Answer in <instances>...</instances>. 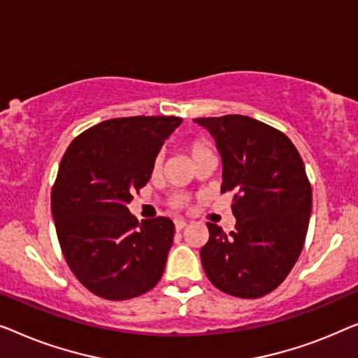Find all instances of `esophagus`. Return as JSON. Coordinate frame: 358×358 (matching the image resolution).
Instances as JSON below:
<instances>
[{"mask_svg":"<svg viewBox=\"0 0 358 358\" xmlns=\"http://www.w3.org/2000/svg\"><path fill=\"white\" fill-rule=\"evenodd\" d=\"M185 227H186V220H183V219L175 220V230L180 231L181 229H185Z\"/></svg>","mask_w":358,"mask_h":358,"instance_id":"obj_1","label":"esophagus"}]
</instances>
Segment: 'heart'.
<instances>
[{"mask_svg":"<svg viewBox=\"0 0 358 358\" xmlns=\"http://www.w3.org/2000/svg\"><path fill=\"white\" fill-rule=\"evenodd\" d=\"M188 150H189L191 159H193L194 162H198L199 159L206 157V155L213 154V150H210L209 144L203 139L189 141ZM162 167H164V154L159 152V154H155V157L152 160V165H150V172H152V175H159L160 172H162ZM186 203H188V196L183 194V193H177V194H173L172 198H170V204H172V208H175V209L183 208Z\"/></svg>","mask_w":358,"mask_h":358,"instance_id":"1","label":"heart"}]
</instances>
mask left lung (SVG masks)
I'll return each mask as SVG.
<instances>
[{"label":"left lung","mask_w":358,"mask_h":358,"mask_svg":"<svg viewBox=\"0 0 358 358\" xmlns=\"http://www.w3.org/2000/svg\"><path fill=\"white\" fill-rule=\"evenodd\" d=\"M222 157V193H234L230 234L208 222L201 248L208 279L225 294L259 299L284 282L303 248L311 185L292 141L269 124L243 115L196 118Z\"/></svg>","instance_id":"obj_1"}]
</instances>
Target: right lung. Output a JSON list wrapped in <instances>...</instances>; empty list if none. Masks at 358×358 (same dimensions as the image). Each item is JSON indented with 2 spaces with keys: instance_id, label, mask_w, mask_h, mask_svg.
Wrapping results in <instances>:
<instances>
[{
  "instance_id": "obj_1",
  "label": "right lung",
  "mask_w": 358,
  "mask_h": 358,
  "mask_svg": "<svg viewBox=\"0 0 358 358\" xmlns=\"http://www.w3.org/2000/svg\"><path fill=\"white\" fill-rule=\"evenodd\" d=\"M178 117L113 118L73 139L52 188V214L63 256L85 289L128 300L157 285L173 243L169 217L138 222L128 203L150 178Z\"/></svg>"
}]
</instances>
